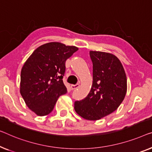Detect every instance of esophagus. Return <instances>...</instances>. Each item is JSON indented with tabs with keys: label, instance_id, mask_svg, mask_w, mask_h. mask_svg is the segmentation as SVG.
Returning <instances> with one entry per match:
<instances>
[{
	"label": "esophagus",
	"instance_id": "34e87169",
	"mask_svg": "<svg viewBox=\"0 0 152 152\" xmlns=\"http://www.w3.org/2000/svg\"><path fill=\"white\" fill-rule=\"evenodd\" d=\"M79 86H80V84H78V83L76 84V85H71V89L72 90H75V89H77V88L79 87Z\"/></svg>",
	"mask_w": 152,
	"mask_h": 152
}]
</instances>
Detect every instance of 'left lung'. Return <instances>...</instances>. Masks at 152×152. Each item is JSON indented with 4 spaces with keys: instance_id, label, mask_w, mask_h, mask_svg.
Returning <instances> with one entry per match:
<instances>
[{
    "instance_id": "8db88e82",
    "label": "left lung",
    "mask_w": 152,
    "mask_h": 152,
    "mask_svg": "<svg viewBox=\"0 0 152 152\" xmlns=\"http://www.w3.org/2000/svg\"><path fill=\"white\" fill-rule=\"evenodd\" d=\"M93 84L89 94L76 101L74 109L87 120H98L114 112L123 102L127 91L126 75L119 58L112 54L90 51Z\"/></svg>"
}]
</instances>
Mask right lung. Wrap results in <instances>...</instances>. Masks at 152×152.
Returning <instances> with one entry per match:
<instances>
[{"label": "right lung", "mask_w": 152, "mask_h": 152, "mask_svg": "<svg viewBox=\"0 0 152 152\" xmlns=\"http://www.w3.org/2000/svg\"><path fill=\"white\" fill-rule=\"evenodd\" d=\"M76 46L50 42L39 46L22 67L20 94L27 106L39 116L50 113L59 96L67 92L63 78L65 61Z\"/></svg>", "instance_id": "1"}]
</instances>
